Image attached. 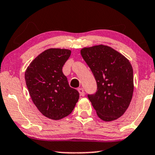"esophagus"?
<instances>
[{
	"label": "esophagus",
	"mask_w": 155,
	"mask_h": 155,
	"mask_svg": "<svg viewBox=\"0 0 155 155\" xmlns=\"http://www.w3.org/2000/svg\"><path fill=\"white\" fill-rule=\"evenodd\" d=\"M78 91H79L80 95L84 97V90L83 88H81V87H80V88L78 89Z\"/></svg>",
	"instance_id": "esophagus-1"
}]
</instances>
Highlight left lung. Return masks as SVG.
<instances>
[{"label": "left lung", "mask_w": 155, "mask_h": 155, "mask_svg": "<svg viewBox=\"0 0 155 155\" xmlns=\"http://www.w3.org/2000/svg\"><path fill=\"white\" fill-rule=\"evenodd\" d=\"M81 54L96 80V92L87 97L99 118L104 121L120 118L133 96L131 64L118 51L102 45L83 48Z\"/></svg>", "instance_id": "left-lung-1"}]
</instances>
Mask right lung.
Wrapping results in <instances>:
<instances>
[{
  "mask_svg": "<svg viewBox=\"0 0 155 155\" xmlns=\"http://www.w3.org/2000/svg\"><path fill=\"white\" fill-rule=\"evenodd\" d=\"M71 50L50 48L45 50L28 66L25 81L33 102L42 115L60 120L71 113L79 98L63 74V65Z\"/></svg>",
  "mask_w": 155,
  "mask_h": 155,
  "instance_id": "obj_1",
  "label": "right lung"
}]
</instances>
